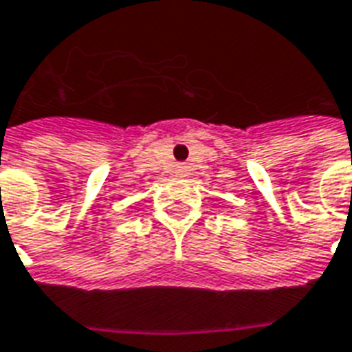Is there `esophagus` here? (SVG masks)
<instances>
[{
	"mask_svg": "<svg viewBox=\"0 0 352 352\" xmlns=\"http://www.w3.org/2000/svg\"><path fill=\"white\" fill-rule=\"evenodd\" d=\"M179 175H184V166H179Z\"/></svg>",
	"mask_w": 352,
	"mask_h": 352,
	"instance_id": "obj_1",
	"label": "esophagus"
}]
</instances>
